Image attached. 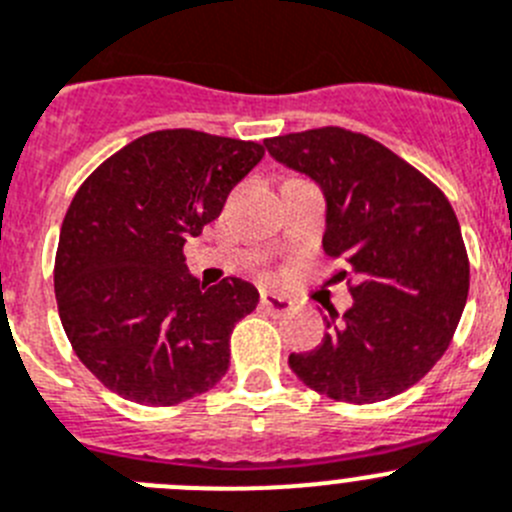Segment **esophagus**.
Here are the masks:
<instances>
[{
  "label": "esophagus",
  "mask_w": 512,
  "mask_h": 512,
  "mask_svg": "<svg viewBox=\"0 0 512 512\" xmlns=\"http://www.w3.org/2000/svg\"><path fill=\"white\" fill-rule=\"evenodd\" d=\"M260 303L262 308H267L273 316H285L288 311H293V303H290L288 298L278 296V293H267V290L260 296Z\"/></svg>",
  "instance_id": "obj_1"
}]
</instances>
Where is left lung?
<instances>
[{
  "instance_id": "left-lung-1",
  "label": "left lung",
  "mask_w": 512,
  "mask_h": 512,
  "mask_svg": "<svg viewBox=\"0 0 512 512\" xmlns=\"http://www.w3.org/2000/svg\"><path fill=\"white\" fill-rule=\"evenodd\" d=\"M265 147L324 191V252L354 298L342 319L329 311L319 347L290 354V370L342 403L403 393L449 349L467 303L469 257L449 199L362 132L321 127Z\"/></svg>"
}]
</instances>
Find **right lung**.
<instances>
[{"label": "right lung", "mask_w": 512, "mask_h": 512, "mask_svg": "<svg viewBox=\"0 0 512 512\" xmlns=\"http://www.w3.org/2000/svg\"><path fill=\"white\" fill-rule=\"evenodd\" d=\"M262 155L252 140L158 130L81 183L55 252V301L73 352L104 388L160 408L227 375L229 336L260 293L239 278L201 285L183 245Z\"/></svg>", "instance_id": "right-lung-1"}]
</instances>
